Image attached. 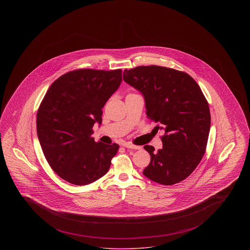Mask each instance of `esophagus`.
<instances>
[{
    "label": "esophagus",
    "mask_w": 250,
    "mask_h": 250,
    "mask_svg": "<svg viewBox=\"0 0 250 250\" xmlns=\"http://www.w3.org/2000/svg\"><path fill=\"white\" fill-rule=\"evenodd\" d=\"M124 147H125V148H127V149H133V150H140V149H142L141 146L133 145V144H130V143H125V144H124Z\"/></svg>",
    "instance_id": "34e87169"
}]
</instances>
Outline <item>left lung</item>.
<instances>
[{
	"label": "left lung",
	"instance_id": "8db88e82",
	"mask_svg": "<svg viewBox=\"0 0 250 250\" xmlns=\"http://www.w3.org/2000/svg\"><path fill=\"white\" fill-rule=\"evenodd\" d=\"M123 78L143 94L147 117L158 124L155 128L165 131L162 149L144 146L151 162L143 174L164 186L188 178L205 153L211 125L200 86L185 72L158 65L125 69Z\"/></svg>",
	"mask_w": 250,
	"mask_h": 250
}]
</instances>
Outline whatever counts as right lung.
<instances>
[{"label":"right lung","instance_id":"right-lung-1","mask_svg":"<svg viewBox=\"0 0 250 250\" xmlns=\"http://www.w3.org/2000/svg\"><path fill=\"white\" fill-rule=\"evenodd\" d=\"M122 83V70L78 69L58 78L48 88L36 116L42 151L60 177L77 186L104 176L119 145L95 143V123Z\"/></svg>","mask_w":250,"mask_h":250}]
</instances>
